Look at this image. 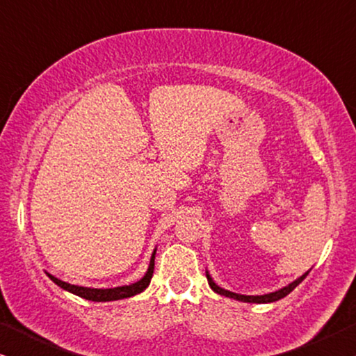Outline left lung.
Masks as SVG:
<instances>
[{
    "mask_svg": "<svg viewBox=\"0 0 356 356\" xmlns=\"http://www.w3.org/2000/svg\"><path fill=\"white\" fill-rule=\"evenodd\" d=\"M309 274V270L306 272V274H303L300 277V279H296L295 282H291V284H289L286 286H284V289L277 290V291H272V293H267V295H240V293H233V291H228L225 289H222V286H218L216 282L212 280V277L209 275V272H206V277H207V282L209 285H211V289L216 291V293L218 295H223V296H228V298H233V300H238V301H245V303H272V301H277L280 298H284V296H286L290 293V291H293L296 286H298L301 282L305 280V277Z\"/></svg>",
    "mask_w": 356,
    "mask_h": 356,
    "instance_id": "obj_1",
    "label": "left lung"
}]
</instances>
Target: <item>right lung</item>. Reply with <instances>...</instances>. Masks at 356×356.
<instances>
[{"label": "right lung", "mask_w": 356, "mask_h": 356, "mask_svg": "<svg viewBox=\"0 0 356 356\" xmlns=\"http://www.w3.org/2000/svg\"><path fill=\"white\" fill-rule=\"evenodd\" d=\"M154 262H155V251L152 252L149 269H147V272H145V275L143 277V279L134 282V284H131V285L115 286V289H89V286L71 285V284H67V282L56 279L55 275L48 274V272H47V275L50 277V279L55 282L58 286H61L63 290L71 291V293L81 296V298L90 300V301H115V300L129 298V296L138 295V293H140V291H144L145 289H147L150 284V279H152V275H154Z\"/></svg>", "instance_id": "right-lung-1"}]
</instances>
